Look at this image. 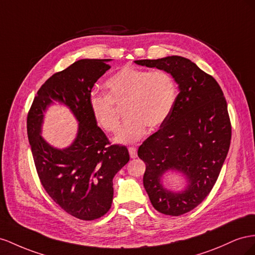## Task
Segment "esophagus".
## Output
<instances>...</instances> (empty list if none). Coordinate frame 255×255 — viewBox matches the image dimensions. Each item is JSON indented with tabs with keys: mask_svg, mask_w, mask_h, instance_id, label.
I'll return each instance as SVG.
<instances>
[{
	"mask_svg": "<svg viewBox=\"0 0 255 255\" xmlns=\"http://www.w3.org/2000/svg\"><path fill=\"white\" fill-rule=\"evenodd\" d=\"M128 150H129V155L131 158H136L137 156V150H136V147L135 146H129L128 147Z\"/></svg>",
	"mask_w": 255,
	"mask_h": 255,
	"instance_id": "34e87169",
	"label": "esophagus"
}]
</instances>
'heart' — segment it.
<instances>
[{
	"label": "heart",
	"mask_w": 255,
	"mask_h": 255,
	"mask_svg": "<svg viewBox=\"0 0 255 255\" xmlns=\"http://www.w3.org/2000/svg\"><path fill=\"white\" fill-rule=\"evenodd\" d=\"M108 94L93 92L90 110L97 125L109 133L118 131L120 113L115 106L125 104L127 120L116 136L121 143H133L169 118L177 96L176 82L170 72L125 66L106 82Z\"/></svg>",
	"instance_id": "1"
}]
</instances>
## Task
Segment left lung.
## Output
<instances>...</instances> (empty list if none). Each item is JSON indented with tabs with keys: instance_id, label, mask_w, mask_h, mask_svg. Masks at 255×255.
Returning a JSON list of instances; mask_svg holds the SVG:
<instances>
[{
	"instance_id": "obj_1",
	"label": "left lung",
	"mask_w": 255,
	"mask_h": 255,
	"mask_svg": "<svg viewBox=\"0 0 255 255\" xmlns=\"http://www.w3.org/2000/svg\"><path fill=\"white\" fill-rule=\"evenodd\" d=\"M135 63L170 72L179 87L169 118L142 143L137 156L146 164L143 185L151 205L163 215H184L206 199L227 158L232 137L227 100L214 77L186 57ZM169 169L185 174V192L163 188L161 177Z\"/></svg>"
}]
</instances>
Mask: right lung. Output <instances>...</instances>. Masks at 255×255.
Here are the masks:
<instances>
[{
	"label": "right lung",
	"mask_w": 255,
	"mask_h": 255,
	"mask_svg": "<svg viewBox=\"0 0 255 255\" xmlns=\"http://www.w3.org/2000/svg\"><path fill=\"white\" fill-rule=\"evenodd\" d=\"M110 60H80L55 72L41 85L27 113V137L35 168L49 196L80 220L106 215L113 200V177L129 161L126 146L111 145L94 121L89 99L97 80L111 66ZM53 100L67 105L79 122L75 142L54 149L41 136L43 112Z\"/></svg>",
	"instance_id": "add662e5"
}]
</instances>
